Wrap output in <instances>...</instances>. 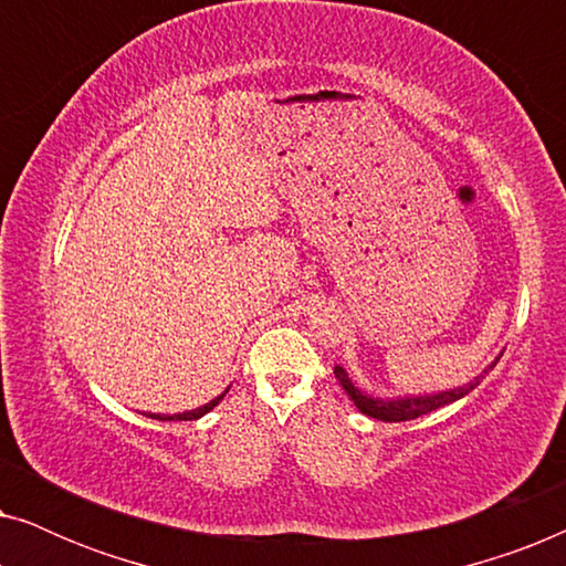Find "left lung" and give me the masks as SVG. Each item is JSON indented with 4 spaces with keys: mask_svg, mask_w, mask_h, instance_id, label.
Listing matches in <instances>:
<instances>
[{
    "mask_svg": "<svg viewBox=\"0 0 566 566\" xmlns=\"http://www.w3.org/2000/svg\"><path fill=\"white\" fill-rule=\"evenodd\" d=\"M500 360V358H497ZM497 360L492 363L490 368H484V374H479L474 381L459 386V389H448V391H438V394H424V397H399V399H376L368 397L366 391H360L358 386L350 381L347 370L343 366H335V378L343 386L347 397L355 401V407L360 409L363 415L374 417V420H384V422H407V420H417V417L432 412V409H440L451 401L467 397L469 391H474L482 378L490 374V370L497 366Z\"/></svg>",
    "mask_w": 566,
    "mask_h": 566,
    "instance_id": "left-lung-1",
    "label": "left lung"
}]
</instances>
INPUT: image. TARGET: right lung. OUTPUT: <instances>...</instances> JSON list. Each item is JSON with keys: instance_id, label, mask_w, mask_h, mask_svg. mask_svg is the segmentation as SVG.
I'll use <instances>...</instances> for the list:
<instances>
[{"instance_id": "add662e5", "label": "right lung", "mask_w": 566, "mask_h": 566, "mask_svg": "<svg viewBox=\"0 0 566 566\" xmlns=\"http://www.w3.org/2000/svg\"><path fill=\"white\" fill-rule=\"evenodd\" d=\"M223 394H227V391H223ZM223 394H221V397L211 399V401H208V405H203V407L190 409V412H182V415H149V417H151V420H198V417L208 415L216 405H219V401L223 399Z\"/></svg>"}]
</instances>
